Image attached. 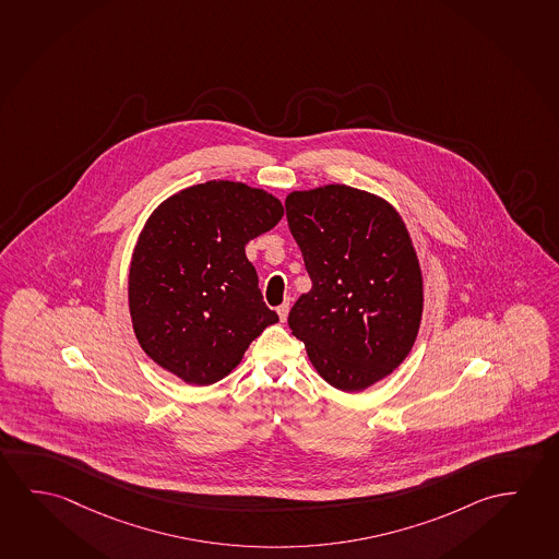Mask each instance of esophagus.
<instances>
[{"mask_svg":"<svg viewBox=\"0 0 559 559\" xmlns=\"http://www.w3.org/2000/svg\"><path fill=\"white\" fill-rule=\"evenodd\" d=\"M277 314H280V320H282V322H285V319H287V314H289V302H282V305L277 307Z\"/></svg>","mask_w":559,"mask_h":559,"instance_id":"34e87169","label":"esophagus"}]
</instances>
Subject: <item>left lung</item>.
<instances>
[{
    "instance_id": "1",
    "label": "left lung",
    "mask_w": 559,
    "mask_h": 559,
    "mask_svg": "<svg viewBox=\"0 0 559 559\" xmlns=\"http://www.w3.org/2000/svg\"><path fill=\"white\" fill-rule=\"evenodd\" d=\"M312 289L289 312L324 381L359 392L384 379L416 342L424 282L408 229L381 198L329 185L285 200Z\"/></svg>"
}]
</instances>
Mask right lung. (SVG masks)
<instances>
[{
    "label": "right lung",
    "instance_id": "right-lung-1",
    "mask_svg": "<svg viewBox=\"0 0 559 559\" xmlns=\"http://www.w3.org/2000/svg\"><path fill=\"white\" fill-rule=\"evenodd\" d=\"M282 217L277 198L229 180L187 188L151 213L128 297L135 337L155 364L188 384H213L280 320L245 247Z\"/></svg>",
    "mask_w": 559,
    "mask_h": 559
}]
</instances>
